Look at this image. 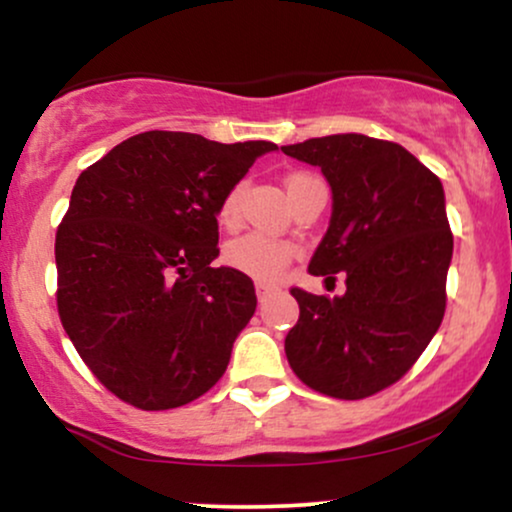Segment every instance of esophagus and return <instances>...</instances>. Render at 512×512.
<instances>
[{"label":"esophagus","mask_w":512,"mask_h":512,"mask_svg":"<svg viewBox=\"0 0 512 512\" xmlns=\"http://www.w3.org/2000/svg\"><path fill=\"white\" fill-rule=\"evenodd\" d=\"M255 291H257V301L264 303L269 296L276 291V286H269V284H255Z\"/></svg>","instance_id":"1"}]
</instances>
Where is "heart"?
Masks as SVG:
<instances>
[{"mask_svg": "<svg viewBox=\"0 0 512 512\" xmlns=\"http://www.w3.org/2000/svg\"><path fill=\"white\" fill-rule=\"evenodd\" d=\"M317 178L310 173H293L286 178V192L289 197L296 195L298 187L308 185V182H315ZM245 182H236L231 190L226 192L221 199L219 207V221L223 226H236L240 216V202H243ZM296 255V245L286 243V240L260 236V233H252V236L238 238L233 243H228L226 257L228 267L238 269V272L252 276L255 281H262V284H269V281H276L284 269L289 267V262Z\"/></svg>", "mask_w": 512, "mask_h": 512, "instance_id": "heart-1", "label": "heart"}]
</instances>
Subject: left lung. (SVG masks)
<instances>
[{
	"label": "left lung",
	"mask_w": 512,
	"mask_h": 512,
	"mask_svg": "<svg viewBox=\"0 0 512 512\" xmlns=\"http://www.w3.org/2000/svg\"><path fill=\"white\" fill-rule=\"evenodd\" d=\"M330 182L332 216L308 272L346 276L344 296L291 289L301 317L286 334L293 373L337 399L397 383L445 313L452 233L436 175L404 146L330 134L281 146Z\"/></svg>",
	"instance_id": "obj_1"
}]
</instances>
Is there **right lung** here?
Instances as JSON below:
<instances>
[{
    "instance_id": "1",
    "label": "right lung",
    "mask_w": 512,
    "mask_h": 512,
    "mask_svg": "<svg viewBox=\"0 0 512 512\" xmlns=\"http://www.w3.org/2000/svg\"><path fill=\"white\" fill-rule=\"evenodd\" d=\"M272 142L129 137L76 180L57 228V310L101 383L144 411L211 390L255 315L248 274L219 257L221 199Z\"/></svg>"
}]
</instances>
